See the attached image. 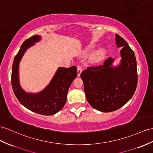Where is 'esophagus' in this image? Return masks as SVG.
I'll return each instance as SVG.
<instances>
[{
  "mask_svg": "<svg viewBox=\"0 0 153 153\" xmlns=\"http://www.w3.org/2000/svg\"><path fill=\"white\" fill-rule=\"evenodd\" d=\"M82 71H83V69H82V68L80 66H77V76L78 77L80 76Z\"/></svg>",
  "mask_w": 153,
  "mask_h": 153,
  "instance_id": "1",
  "label": "esophagus"
}]
</instances>
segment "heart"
<instances>
[{
    "label": "heart",
    "mask_w": 153,
    "mask_h": 153,
    "mask_svg": "<svg viewBox=\"0 0 153 153\" xmlns=\"http://www.w3.org/2000/svg\"><path fill=\"white\" fill-rule=\"evenodd\" d=\"M106 55V50L104 48H101L96 50L92 55V59L95 61H100L102 60Z\"/></svg>",
    "instance_id": "1"
}]
</instances>
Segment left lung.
<instances>
[{
	"instance_id": "1",
	"label": "left lung",
	"mask_w": 153,
	"mask_h": 153,
	"mask_svg": "<svg viewBox=\"0 0 153 153\" xmlns=\"http://www.w3.org/2000/svg\"><path fill=\"white\" fill-rule=\"evenodd\" d=\"M120 51V64L109 57L103 65L88 67L81 74L88 102L96 110L108 112L117 110L131 99L138 83L137 64L134 52L128 43L116 34Z\"/></svg>"
}]
</instances>
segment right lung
I'll list each match as a JSON object with an SVG mask.
<instances>
[{"label": "right lung", "mask_w": 153, "mask_h": 153, "mask_svg": "<svg viewBox=\"0 0 153 153\" xmlns=\"http://www.w3.org/2000/svg\"><path fill=\"white\" fill-rule=\"evenodd\" d=\"M41 39V37L36 35L22 43L14 58L11 84L15 96L23 106L37 114L51 116L56 114L65 105L68 89L77 77V67H59L49 84L41 92L29 93L24 91L19 81V64L26 50Z\"/></svg>", "instance_id": "1"}]
</instances>
